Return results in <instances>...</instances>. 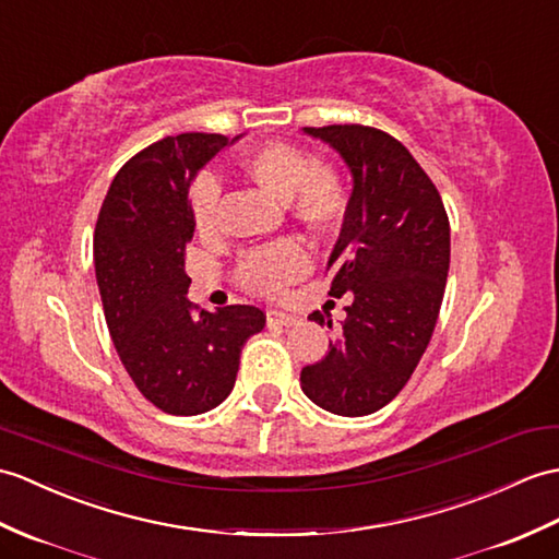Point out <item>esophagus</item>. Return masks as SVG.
Wrapping results in <instances>:
<instances>
[{
	"instance_id": "34e87169",
	"label": "esophagus",
	"mask_w": 559,
	"mask_h": 559,
	"mask_svg": "<svg viewBox=\"0 0 559 559\" xmlns=\"http://www.w3.org/2000/svg\"><path fill=\"white\" fill-rule=\"evenodd\" d=\"M266 321H269V326H293V323H297V317L285 314V311H281V309H271L266 314Z\"/></svg>"
}]
</instances>
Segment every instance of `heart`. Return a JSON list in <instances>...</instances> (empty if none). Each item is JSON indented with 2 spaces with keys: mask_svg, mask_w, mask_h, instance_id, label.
<instances>
[{
  "mask_svg": "<svg viewBox=\"0 0 559 559\" xmlns=\"http://www.w3.org/2000/svg\"><path fill=\"white\" fill-rule=\"evenodd\" d=\"M245 178L276 200H288L290 212L311 230H333L347 212V188L331 164H317L305 150L288 142H269L245 154L240 162ZM221 188L204 174L190 188V210L200 233L216 226ZM307 269V254L290 240L252 250L240 262V281L254 293L274 295Z\"/></svg>",
  "mask_w": 559,
  "mask_h": 559,
  "instance_id": "heart-1",
  "label": "heart"
}]
</instances>
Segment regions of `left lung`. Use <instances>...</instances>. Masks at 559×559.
<instances>
[{
    "instance_id": "1",
    "label": "left lung",
    "mask_w": 559,
    "mask_h": 559,
    "mask_svg": "<svg viewBox=\"0 0 559 559\" xmlns=\"http://www.w3.org/2000/svg\"><path fill=\"white\" fill-rule=\"evenodd\" d=\"M302 131L338 152L353 176L326 264L329 295L353 293V302L326 357L305 367L300 383L321 409L367 417L405 388L433 335L450 269L448 214L431 178L393 135L369 126ZM311 319L333 326L319 311Z\"/></svg>"
}]
</instances>
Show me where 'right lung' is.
<instances>
[{
    "label": "right lung",
    "mask_w": 559,
    "mask_h": 559,
    "mask_svg": "<svg viewBox=\"0 0 559 559\" xmlns=\"http://www.w3.org/2000/svg\"><path fill=\"white\" fill-rule=\"evenodd\" d=\"M228 140L214 133L164 138L111 180L95 226V276L104 319L138 391L166 414L194 417L224 402L240 349L264 329L252 305L192 317L186 245L194 218L188 190Z\"/></svg>",
    "instance_id": "add662e5"
}]
</instances>
